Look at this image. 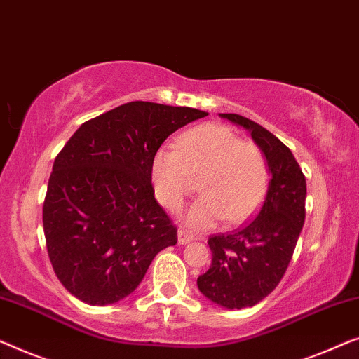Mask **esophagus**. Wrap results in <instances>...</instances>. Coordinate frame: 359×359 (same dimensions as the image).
Returning a JSON list of instances; mask_svg holds the SVG:
<instances>
[{
	"mask_svg": "<svg viewBox=\"0 0 359 359\" xmlns=\"http://www.w3.org/2000/svg\"><path fill=\"white\" fill-rule=\"evenodd\" d=\"M177 241H179V244H182V245L189 244V242L194 241V236H190L187 231L179 229V232H177Z\"/></svg>",
	"mask_w": 359,
	"mask_h": 359,
	"instance_id": "obj_1",
	"label": "esophagus"
}]
</instances>
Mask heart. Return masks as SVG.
<instances>
[{
    "label": "heart",
    "mask_w": 359,
    "mask_h": 359,
    "mask_svg": "<svg viewBox=\"0 0 359 359\" xmlns=\"http://www.w3.org/2000/svg\"><path fill=\"white\" fill-rule=\"evenodd\" d=\"M200 177L201 196L185 211L191 229H208L221 219L239 224L259 210L269 187V165L259 146L245 143L231 128L205 123L187 131L177 148L161 146L151 163L154 195L177 210Z\"/></svg>",
    "instance_id": "1"
}]
</instances>
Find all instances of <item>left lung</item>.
<instances>
[{"mask_svg":"<svg viewBox=\"0 0 359 359\" xmlns=\"http://www.w3.org/2000/svg\"><path fill=\"white\" fill-rule=\"evenodd\" d=\"M249 131L269 165L264 205L249 224L210 237V270L196 285L205 297L226 309L252 307L270 294L290 265L306 218V179L287 146L252 120L219 114Z\"/></svg>","mask_w":359,"mask_h":359,"instance_id":"1","label":"left lung"}]
</instances>
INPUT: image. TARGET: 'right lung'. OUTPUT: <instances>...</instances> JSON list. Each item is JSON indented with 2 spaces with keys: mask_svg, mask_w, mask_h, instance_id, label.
<instances>
[{
  "mask_svg": "<svg viewBox=\"0 0 359 359\" xmlns=\"http://www.w3.org/2000/svg\"><path fill=\"white\" fill-rule=\"evenodd\" d=\"M203 110L128 102L81 125L60 151L43 201L50 262L79 301L130 296L177 229L154 198L151 163L169 135Z\"/></svg>",
  "mask_w": 359,
  "mask_h": 359,
  "instance_id": "1",
  "label": "right lung"
}]
</instances>
